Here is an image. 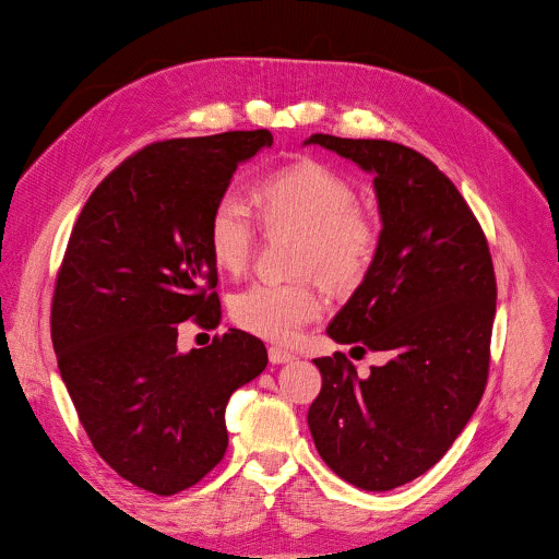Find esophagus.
Segmentation results:
<instances>
[{"instance_id":"esophagus-1","label":"esophagus","mask_w":559,"mask_h":559,"mask_svg":"<svg viewBox=\"0 0 559 559\" xmlns=\"http://www.w3.org/2000/svg\"><path fill=\"white\" fill-rule=\"evenodd\" d=\"M267 356H270V362H272V365H285V362H292V360H294V354H289V352H285V349H278V347H270Z\"/></svg>"}]
</instances>
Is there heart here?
Listing matches in <instances>:
<instances>
[{
  "label": "heart",
  "instance_id": "1",
  "mask_svg": "<svg viewBox=\"0 0 559 559\" xmlns=\"http://www.w3.org/2000/svg\"><path fill=\"white\" fill-rule=\"evenodd\" d=\"M259 218L270 229L298 231L296 270L318 274L332 287H352L369 272L380 248L378 218L356 203L354 186L330 166L302 158L272 173L257 188ZM257 227L246 201L223 192L207 218V246L225 272H243ZM325 311L313 281H259L236 292L229 313L238 328L278 343H294Z\"/></svg>",
  "mask_w": 559,
  "mask_h": 559
}]
</instances>
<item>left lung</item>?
Listing matches in <instances>:
<instances>
[{"label":"left lung","instance_id":"obj_1","mask_svg":"<svg viewBox=\"0 0 559 559\" xmlns=\"http://www.w3.org/2000/svg\"><path fill=\"white\" fill-rule=\"evenodd\" d=\"M373 175L380 248L328 336L386 362L358 378L345 354L316 358L323 386L307 425L325 464L362 491L429 471L485 393L496 272L480 223L420 152L380 139L311 134Z\"/></svg>","mask_w":559,"mask_h":559}]
</instances>
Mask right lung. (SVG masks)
<instances>
[{
	"instance_id": "right-lung-1",
	"label": "right lung",
	"mask_w": 559,
	"mask_h": 559,
	"mask_svg": "<svg viewBox=\"0 0 559 559\" xmlns=\"http://www.w3.org/2000/svg\"><path fill=\"white\" fill-rule=\"evenodd\" d=\"M270 130L145 145L79 214L57 274L50 336L61 380L97 453L128 483L175 496L227 449L229 395L267 367L241 330L179 352V323H221L207 218Z\"/></svg>"
}]
</instances>
